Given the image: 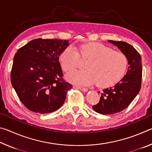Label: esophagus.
<instances>
[{"instance_id":"esophagus-1","label":"esophagus","mask_w":152,"mask_h":152,"mask_svg":"<svg viewBox=\"0 0 152 152\" xmlns=\"http://www.w3.org/2000/svg\"><path fill=\"white\" fill-rule=\"evenodd\" d=\"M76 87L77 88H79L82 91H84V92L88 91V89H87L86 88H84V87H82V86H76Z\"/></svg>"}]
</instances>
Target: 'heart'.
<instances>
[{
  "mask_svg": "<svg viewBox=\"0 0 152 152\" xmlns=\"http://www.w3.org/2000/svg\"><path fill=\"white\" fill-rule=\"evenodd\" d=\"M80 58L89 59L86 70H75L66 75L73 83L89 85L96 83L100 87L114 85L124 76L128 59L124 53L97 42H91L79 46L77 49L69 46L60 56V61L64 71L78 68Z\"/></svg>",
  "mask_w": 152,
  "mask_h": 152,
  "instance_id": "b5f03b06",
  "label": "heart"
}]
</instances>
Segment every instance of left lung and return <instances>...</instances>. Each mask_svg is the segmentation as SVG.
<instances>
[{
  "label": "left lung",
  "mask_w": 152,
  "mask_h": 152,
  "mask_svg": "<svg viewBox=\"0 0 152 152\" xmlns=\"http://www.w3.org/2000/svg\"><path fill=\"white\" fill-rule=\"evenodd\" d=\"M109 42L117 46L127 56L129 66L126 75L115 86L102 90L99 102L92 106L94 110L102 115L115 114L126 109L140 92L142 80L140 53L125 42L109 40Z\"/></svg>",
  "instance_id": "left-lung-1"
}]
</instances>
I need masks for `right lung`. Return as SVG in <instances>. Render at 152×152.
Instances as JSON below:
<instances>
[{
  "instance_id": "right-lung-1",
  "label": "right lung",
  "mask_w": 152,
  "mask_h": 152,
  "mask_svg": "<svg viewBox=\"0 0 152 152\" xmlns=\"http://www.w3.org/2000/svg\"><path fill=\"white\" fill-rule=\"evenodd\" d=\"M68 45V40L38 38L17 50L11 81L27 109L45 114L62 106L72 85L63 78L59 57Z\"/></svg>"
}]
</instances>
